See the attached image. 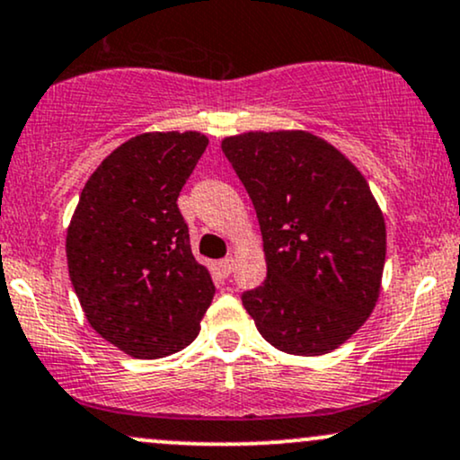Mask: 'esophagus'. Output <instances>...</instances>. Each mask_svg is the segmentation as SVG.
Returning a JSON list of instances; mask_svg holds the SVG:
<instances>
[{
    "label": "esophagus",
    "mask_w": 460,
    "mask_h": 460,
    "mask_svg": "<svg viewBox=\"0 0 460 460\" xmlns=\"http://www.w3.org/2000/svg\"><path fill=\"white\" fill-rule=\"evenodd\" d=\"M218 266H220V272H223V274H226V277H229V274L234 272L235 260H234V257H225V260H220Z\"/></svg>",
    "instance_id": "obj_1"
}]
</instances>
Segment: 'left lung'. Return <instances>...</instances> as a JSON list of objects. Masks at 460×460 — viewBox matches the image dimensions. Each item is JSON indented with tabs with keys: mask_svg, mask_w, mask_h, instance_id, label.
I'll list each match as a JSON object with an SVG mask.
<instances>
[{
	"mask_svg": "<svg viewBox=\"0 0 460 460\" xmlns=\"http://www.w3.org/2000/svg\"><path fill=\"white\" fill-rule=\"evenodd\" d=\"M223 153L255 205L268 266L242 305L288 355L335 350L381 292L387 234L366 177L309 131H248Z\"/></svg>",
	"mask_w": 460,
	"mask_h": 460,
	"instance_id": "1",
	"label": "left lung"
}]
</instances>
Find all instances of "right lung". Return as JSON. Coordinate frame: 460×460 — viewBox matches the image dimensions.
<instances>
[{"label":"right lung","mask_w":460,"mask_h":460,"mask_svg":"<svg viewBox=\"0 0 460 460\" xmlns=\"http://www.w3.org/2000/svg\"><path fill=\"white\" fill-rule=\"evenodd\" d=\"M208 142L199 131L136 136L79 194L66 231L68 277L93 329L125 355L183 350L214 298L177 208Z\"/></svg>","instance_id":"right-lung-1"}]
</instances>
